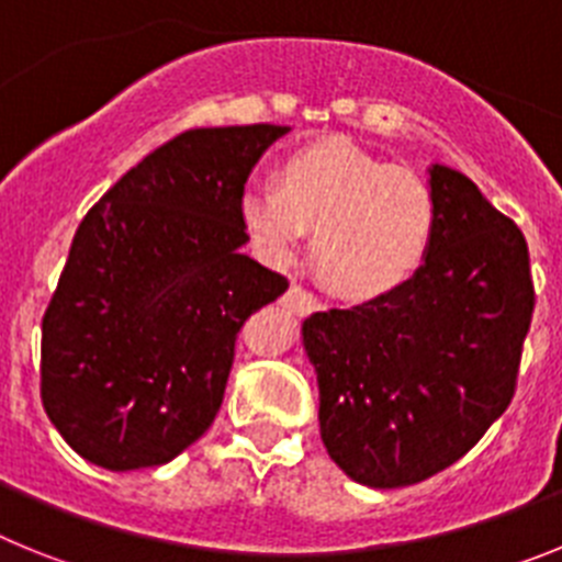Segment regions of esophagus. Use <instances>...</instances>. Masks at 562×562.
I'll list each match as a JSON object with an SVG mask.
<instances>
[{"label":"esophagus","mask_w":562,"mask_h":562,"mask_svg":"<svg viewBox=\"0 0 562 562\" xmlns=\"http://www.w3.org/2000/svg\"><path fill=\"white\" fill-rule=\"evenodd\" d=\"M284 306L295 312V315H312V312L324 310L321 297L312 295V292L304 290V286H290L284 295Z\"/></svg>","instance_id":"esophagus-1"}]
</instances>
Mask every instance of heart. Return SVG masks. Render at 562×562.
<instances>
[{
    "label": "heart",
    "mask_w": 562,
    "mask_h": 562,
    "mask_svg": "<svg viewBox=\"0 0 562 562\" xmlns=\"http://www.w3.org/2000/svg\"><path fill=\"white\" fill-rule=\"evenodd\" d=\"M276 182L238 200L241 227L267 265H292L315 231L324 284L346 301H374L400 290L428 256L436 225L428 186L349 137L297 146L278 162Z\"/></svg>",
    "instance_id": "b5f03b06"
}]
</instances>
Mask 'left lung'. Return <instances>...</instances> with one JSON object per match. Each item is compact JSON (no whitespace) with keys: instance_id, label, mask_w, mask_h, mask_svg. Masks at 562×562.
<instances>
[{"instance_id":"1","label":"left lung","mask_w":562,"mask_h":562,"mask_svg":"<svg viewBox=\"0 0 562 562\" xmlns=\"http://www.w3.org/2000/svg\"><path fill=\"white\" fill-rule=\"evenodd\" d=\"M436 225L400 290L304 321L321 439L357 484L411 486L448 470L509 408L532 324L529 247L473 180L430 168Z\"/></svg>"}]
</instances>
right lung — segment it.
Wrapping results in <instances>:
<instances>
[{"label":"right lung","mask_w":562,"mask_h":562,"mask_svg":"<svg viewBox=\"0 0 562 562\" xmlns=\"http://www.w3.org/2000/svg\"><path fill=\"white\" fill-rule=\"evenodd\" d=\"M286 132L177 134L78 225L42 321V402L92 464H166L220 414L238 329L290 286L238 250L247 177Z\"/></svg>","instance_id":"right-lung-1"}]
</instances>
